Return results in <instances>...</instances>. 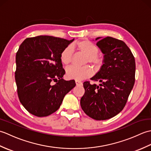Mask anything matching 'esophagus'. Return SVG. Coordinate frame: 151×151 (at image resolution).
<instances>
[{
	"instance_id": "obj_1",
	"label": "esophagus",
	"mask_w": 151,
	"mask_h": 151,
	"mask_svg": "<svg viewBox=\"0 0 151 151\" xmlns=\"http://www.w3.org/2000/svg\"><path fill=\"white\" fill-rule=\"evenodd\" d=\"M75 82H76V84L77 86H82V82L81 81H75Z\"/></svg>"
}]
</instances>
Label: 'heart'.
<instances>
[{"mask_svg":"<svg viewBox=\"0 0 151 151\" xmlns=\"http://www.w3.org/2000/svg\"><path fill=\"white\" fill-rule=\"evenodd\" d=\"M79 52L86 56V62L91 63L96 68H100L103 63V59L98 54L99 48L88 40H82L74 45ZM73 50L70 46L64 48L60 54V61L64 65H68L73 59ZM66 75L69 79L76 81L89 78L92 75V69L89 66L77 67L71 65L66 69Z\"/></svg>","mask_w":151,"mask_h":151,"instance_id":"heart-1","label":"heart"}]
</instances>
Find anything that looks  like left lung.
<instances>
[{
	"mask_svg": "<svg viewBox=\"0 0 151 151\" xmlns=\"http://www.w3.org/2000/svg\"><path fill=\"white\" fill-rule=\"evenodd\" d=\"M97 45L104 54L103 64L91 80L84 82L81 108L95 120L108 119L123 110L135 82L136 63L131 50L123 41L111 37L101 39Z\"/></svg>",
	"mask_w": 151,
	"mask_h": 151,
	"instance_id": "obj_1",
	"label": "left lung"
}]
</instances>
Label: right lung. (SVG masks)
Instances as JSON below:
<instances>
[{"mask_svg":"<svg viewBox=\"0 0 151 151\" xmlns=\"http://www.w3.org/2000/svg\"><path fill=\"white\" fill-rule=\"evenodd\" d=\"M73 41L39 36L21 44L16 54L15 78L19 101L31 114L45 117L53 114L76 86L74 80L62 78L65 72L60 61L62 51Z\"/></svg>","mask_w":151,"mask_h":151,"instance_id":"1","label":"right lung"}]
</instances>
